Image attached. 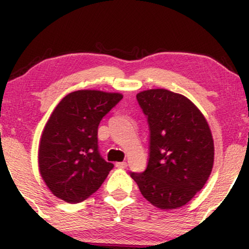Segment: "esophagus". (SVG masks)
<instances>
[{"label":"esophagus","mask_w":249,"mask_h":249,"mask_svg":"<svg viewBox=\"0 0 249 249\" xmlns=\"http://www.w3.org/2000/svg\"><path fill=\"white\" fill-rule=\"evenodd\" d=\"M115 166L118 169H125L127 168V162H117L115 163Z\"/></svg>","instance_id":"obj_1"}]
</instances>
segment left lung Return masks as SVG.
<instances>
[{"label": "left lung", "mask_w": 249, "mask_h": 249, "mask_svg": "<svg viewBox=\"0 0 249 249\" xmlns=\"http://www.w3.org/2000/svg\"><path fill=\"white\" fill-rule=\"evenodd\" d=\"M136 97L147 117L149 158L145 171L130 177L152 205L178 209L203 188L212 172V132L202 112L181 94L159 88Z\"/></svg>", "instance_id": "left-lung-1"}]
</instances>
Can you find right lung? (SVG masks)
Wrapping results in <instances>:
<instances>
[{"label":"right lung","instance_id":"right-lung-1","mask_svg":"<svg viewBox=\"0 0 249 249\" xmlns=\"http://www.w3.org/2000/svg\"><path fill=\"white\" fill-rule=\"evenodd\" d=\"M122 97L119 93L83 89L68 94L54 108L39 142L38 166L57 198L83 202L113 169L98 152L97 130L104 115Z\"/></svg>","mask_w":249,"mask_h":249}]
</instances>
